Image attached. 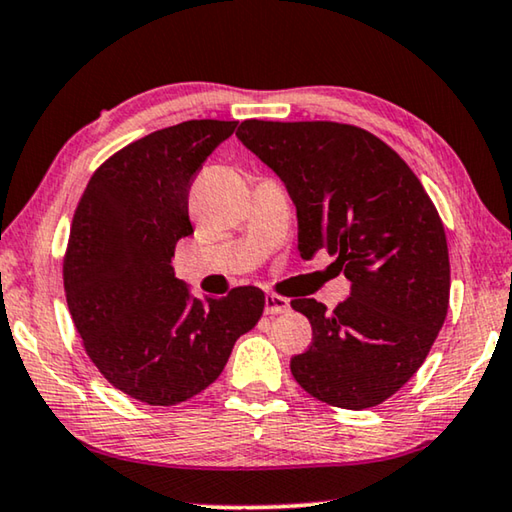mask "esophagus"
<instances>
[{
	"label": "esophagus",
	"instance_id": "esophagus-1",
	"mask_svg": "<svg viewBox=\"0 0 512 512\" xmlns=\"http://www.w3.org/2000/svg\"><path fill=\"white\" fill-rule=\"evenodd\" d=\"M264 310H266V314H285V312H289V300L278 296V294H266Z\"/></svg>",
	"mask_w": 512,
	"mask_h": 512
}]
</instances>
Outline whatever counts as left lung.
<instances>
[{
    "mask_svg": "<svg viewBox=\"0 0 512 512\" xmlns=\"http://www.w3.org/2000/svg\"><path fill=\"white\" fill-rule=\"evenodd\" d=\"M239 141L285 182L298 250H328L351 296L328 312L291 307L312 344L291 358L296 383L335 408L383 403L415 376L449 310L451 266L442 218L419 177L378 136L330 120H243Z\"/></svg>",
    "mask_w": 512,
    "mask_h": 512,
    "instance_id": "1",
    "label": "left lung"
}]
</instances>
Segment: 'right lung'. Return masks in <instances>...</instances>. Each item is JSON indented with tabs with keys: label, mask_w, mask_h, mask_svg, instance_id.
Segmentation results:
<instances>
[{
	"label": "right lung",
	"mask_w": 512,
	"mask_h": 512,
	"mask_svg": "<svg viewBox=\"0 0 512 512\" xmlns=\"http://www.w3.org/2000/svg\"><path fill=\"white\" fill-rule=\"evenodd\" d=\"M237 125L186 120L143 136L111 154L79 198L63 257L68 310L97 371L136 401L200 394L264 312L262 289L200 300L170 266L193 234L191 184Z\"/></svg>",
	"instance_id": "right-lung-1"
}]
</instances>
